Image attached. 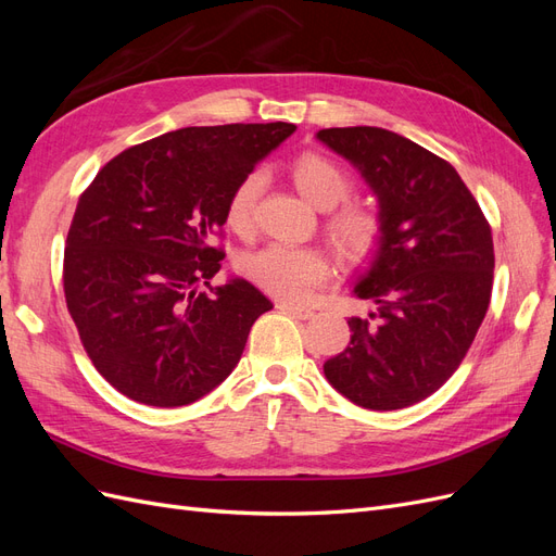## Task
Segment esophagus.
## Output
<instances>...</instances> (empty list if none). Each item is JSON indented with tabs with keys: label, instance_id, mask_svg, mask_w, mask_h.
Segmentation results:
<instances>
[{
	"label": "esophagus",
	"instance_id": "1",
	"mask_svg": "<svg viewBox=\"0 0 556 556\" xmlns=\"http://www.w3.org/2000/svg\"><path fill=\"white\" fill-rule=\"evenodd\" d=\"M278 308H280L282 313L292 315V317H299V319H311V317L315 315V311H313V308H308V306H299V304H292V301H280Z\"/></svg>",
	"mask_w": 556,
	"mask_h": 556
}]
</instances>
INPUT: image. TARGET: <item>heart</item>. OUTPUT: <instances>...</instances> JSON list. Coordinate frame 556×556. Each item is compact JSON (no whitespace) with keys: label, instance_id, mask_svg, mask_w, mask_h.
I'll return each instance as SVG.
<instances>
[{"label":"heart","instance_id":"heart-1","mask_svg":"<svg viewBox=\"0 0 556 556\" xmlns=\"http://www.w3.org/2000/svg\"><path fill=\"white\" fill-rule=\"evenodd\" d=\"M292 178L296 190L317 208L339 206L355 188L343 166L323 153L299 155L292 164ZM262 185V172H250L233 185V190L227 197L225 225L239 237H248L252 231ZM327 227L333 241L350 257L371 255L382 237L380 217L359 204H343L341 208H336L329 215ZM241 268L245 278L264 292L296 301L304 299L315 285L327 278L329 260L323 250L313 245L268 243L245 255Z\"/></svg>","mask_w":556,"mask_h":556}]
</instances>
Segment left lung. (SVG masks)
<instances>
[{"label": "left lung", "instance_id": "left-lung-1", "mask_svg": "<svg viewBox=\"0 0 556 556\" xmlns=\"http://www.w3.org/2000/svg\"><path fill=\"white\" fill-rule=\"evenodd\" d=\"M378 197L382 237L355 292L376 304L350 317V345L327 380L368 410L427 399L459 368L490 308L494 241L476 197L443 157L382 127L319 129Z\"/></svg>", "mask_w": 556, "mask_h": 556}]
</instances>
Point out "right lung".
I'll list each match as a JSON object with an SVG mask.
<instances>
[{"mask_svg": "<svg viewBox=\"0 0 556 556\" xmlns=\"http://www.w3.org/2000/svg\"><path fill=\"white\" fill-rule=\"evenodd\" d=\"M294 129H176L123 150L80 194L64 299L88 357L121 394L188 406L239 364L250 327L274 304L243 278L211 288L225 260L211 239L223 237L233 185Z\"/></svg>", "mask_w": 556, "mask_h": 556, "instance_id": "obj_1", "label": "right lung"}]
</instances>
